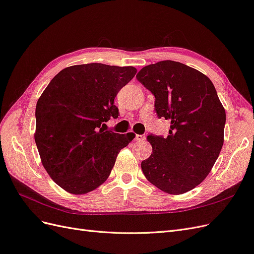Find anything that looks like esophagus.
Wrapping results in <instances>:
<instances>
[{"instance_id": "esophagus-1", "label": "esophagus", "mask_w": 254, "mask_h": 254, "mask_svg": "<svg viewBox=\"0 0 254 254\" xmlns=\"http://www.w3.org/2000/svg\"><path fill=\"white\" fill-rule=\"evenodd\" d=\"M145 139H146V136L142 135V134H135V136H134V140L139 141V142H143Z\"/></svg>"}]
</instances>
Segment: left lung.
I'll return each mask as SVG.
<instances>
[{"label": "left lung", "mask_w": 254, "mask_h": 254, "mask_svg": "<svg viewBox=\"0 0 254 254\" xmlns=\"http://www.w3.org/2000/svg\"><path fill=\"white\" fill-rule=\"evenodd\" d=\"M136 78L155 95L158 117L171 122L166 137L147 135L152 152L142 161V171L165 193H187L206 178L219 156L224 106L207 76L177 61L146 65Z\"/></svg>", "instance_id": "left-lung-1"}]
</instances>
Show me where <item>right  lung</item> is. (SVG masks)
<instances>
[{
    "instance_id": "1",
    "label": "right lung",
    "mask_w": 254,
    "mask_h": 254,
    "mask_svg": "<svg viewBox=\"0 0 254 254\" xmlns=\"http://www.w3.org/2000/svg\"><path fill=\"white\" fill-rule=\"evenodd\" d=\"M136 73L133 66L72 65L54 77L36 106L35 141L51 178L67 193L81 195L108 179L132 132L106 131L118 118L114 98Z\"/></svg>"
}]
</instances>
